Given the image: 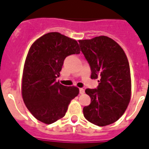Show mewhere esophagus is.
Segmentation results:
<instances>
[{
  "instance_id": "1",
  "label": "esophagus",
  "mask_w": 149,
  "mask_h": 149,
  "mask_svg": "<svg viewBox=\"0 0 149 149\" xmlns=\"http://www.w3.org/2000/svg\"><path fill=\"white\" fill-rule=\"evenodd\" d=\"M79 94H80V95L84 94V89H83V88H79Z\"/></svg>"
}]
</instances>
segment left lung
I'll use <instances>...</instances> for the list:
<instances>
[{
  "label": "left lung",
  "mask_w": 149,
  "mask_h": 149,
  "mask_svg": "<svg viewBox=\"0 0 149 149\" xmlns=\"http://www.w3.org/2000/svg\"><path fill=\"white\" fill-rule=\"evenodd\" d=\"M89 63L91 79H99L95 89L85 90L91 104L84 107L89 122L104 127L117 121L127 108L131 95L130 70L122 47L105 36L79 40Z\"/></svg>",
  "instance_id": "left-lung-1"
}]
</instances>
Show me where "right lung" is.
Instances as JSON below:
<instances>
[{"label":"right lung","mask_w":149,"mask_h":149,"mask_svg":"<svg viewBox=\"0 0 149 149\" xmlns=\"http://www.w3.org/2000/svg\"><path fill=\"white\" fill-rule=\"evenodd\" d=\"M77 40L52 32L44 34L32 44L25 62L22 95L34 117L46 124L65 115L68 105L79 94L76 87L56 82L65 58L79 54Z\"/></svg>","instance_id":"1"}]
</instances>
